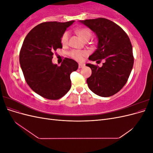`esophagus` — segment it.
Here are the masks:
<instances>
[{
	"instance_id": "34e87169",
	"label": "esophagus",
	"mask_w": 153,
	"mask_h": 153,
	"mask_svg": "<svg viewBox=\"0 0 153 153\" xmlns=\"http://www.w3.org/2000/svg\"><path fill=\"white\" fill-rule=\"evenodd\" d=\"M85 66L84 64H78V68H82Z\"/></svg>"
}]
</instances>
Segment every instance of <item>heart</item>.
<instances>
[{
  "mask_svg": "<svg viewBox=\"0 0 153 153\" xmlns=\"http://www.w3.org/2000/svg\"><path fill=\"white\" fill-rule=\"evenodd\" d=\"M77 33L78 34L82 39L85 41L89 40L92 36V32L88 28H82L77 30ZM69 38V32L66 31L64 32L61 37V43L62 45L65 46L68 44V41ZM88 52L85 50H73L69 52V55L71 58L76 60L78 61H82L87 56Z\"/></svg>",
  "mask_w": 153,
  "mask_h": 153,
  "instance_id": "b5f03b06",
  "label": "heart"
}]
</instances>
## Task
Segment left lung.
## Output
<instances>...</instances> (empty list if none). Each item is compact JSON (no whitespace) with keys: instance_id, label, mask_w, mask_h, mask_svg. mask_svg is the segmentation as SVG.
Returning a JSON list of instances; mask_svg holds the SVG:
<instances>
[{"instance_id":"1","label":"left lung","mask_w":153,"mask_h":153,"mask_svg":"<svg viewBox=\"0 0 153 153\" xmlns=\"http://www.w3.org/2000/svg\"><path fill=\"white\" fill-rule=\"evenodd\" d=\"M98 38V48L89 57L91 61H105L102 67L87 64L91 76L87 79L89 89L101 97L116 94L126 84L133 68L134 57L128 36L121 27L104 18L80 21Z\"/></svg>"}]
</instances>
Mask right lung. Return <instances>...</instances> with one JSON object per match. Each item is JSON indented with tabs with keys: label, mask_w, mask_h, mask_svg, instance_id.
Masks as SVG:
<instances>
[{
	"label": "right lung",
	"mask_w": 153,
	"mask_h": 153,
	"mask_svg": "<svg viewBox=\"0 0 153 153\" xmlns=\"http://www.w3.org/2000/svg\"><path fill=\"white\" fill-rule=\"evenodd\" d=\"M75 22H46L34 27L25 37L20 52V64L27 84L36 93L48 100L61 98L71 88L70 74L78 68L74 60L64 58L61 66L52 62L61 37Z\"/></svg>",
	"instance_id": "right-lung-1"
}]
</instances>
